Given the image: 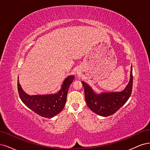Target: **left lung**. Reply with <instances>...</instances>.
<instances>
[{
  "mask_svg": "<svg viewBox=\"0 0 150 150\" xmlns=\"http://www.w3.org/2000/svg\"><path fill=\"white\" fill-rule=\"evenodd\" d=\"M132 65L131 67L130 80L128 84L120 92L95 93L89 85L81 81L85 91L86 105L90 109L102 117H108L115 113L127 102L132 94L133 87Z\"/></svg>",
  "mask_w": 150,
  "mask_h": 150,
  "instance_id": "left-lung-1",
  "label": "left lung"
}]
</instances>
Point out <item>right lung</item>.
Instances as JSON below:
<instances>
[{
    "mask_svg": "<svg viewBox=\"0 0 150 150\" xmlns=\"http://www.w3.org/2000/svg\"><path fill=\"white\" fill-rule=\"evenodd\" d=\"M75 76L66 78L61 90L56 94L47 95H28L21 88L17 81V88L20 98L27 107L42 117L50 118L59 113L64 109L67 100V93Z\"/></svg>",
    "mask_w": 150,
    "mask_h": 150,
    "instance_id": "add662e5",
    "label": "right lung"
}]
</instances>
